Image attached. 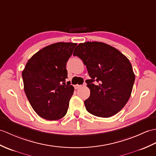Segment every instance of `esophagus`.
Returning <instances> with one entry per match:
<instances>
[{
    "instance_id": "esophagus-1",
    "label": "esophagus",
    "mask_w": 156,
    "mask_h": 156,
    "mask_svg": "<svg viewBox=\"0 0 156 156\" xmlns=\"http://www.w3.org/2000/svg\"><path fill=\"white\" fill-rule=\"evenodd\" d=\"M81 86H82L81 85L76 84V85H75V86H74V88H75V89H78V88H80Z\"/></svg>"
}]
</instances>
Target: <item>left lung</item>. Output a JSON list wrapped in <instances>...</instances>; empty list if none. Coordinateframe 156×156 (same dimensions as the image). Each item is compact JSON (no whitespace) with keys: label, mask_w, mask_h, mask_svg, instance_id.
Returning a JSON list of instances; mask_svg holds the SVG:
<instances>
[{"label":"left lung","mask_w":156,"mask_h":156,"mask_svg":"<svg viewBox=\"0 0 156 156\" xmlns=\"http://www.w3.org/2000/svg\"><path fill=\"white\" fill-rule=\"evenodd\" d=\"M73 55L83 61L91 78L86 80L90 90V97L84 101L86 110L101 118L116 114L128 102L135 81L128 58L100 42L80 43Z\"/></svg>","instance_id":"8db88e82"}]
</instances>
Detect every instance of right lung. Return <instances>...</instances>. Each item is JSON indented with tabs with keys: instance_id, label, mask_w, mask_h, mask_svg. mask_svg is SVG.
<instances>
[{
	"instance_id": "add662e5",
	"label": "right lung",
	"mask_w": 156,
	"mask_h": 156,
	"mask_svg": "<svg viewBox=\"0 0 156 156\" xmlns=\"http://www.w3.org/2000/svg\"><path fill=\"white\" fill-rule=\"evenodd\" d=\"M76 43L57 42L39 50L22 72L24 90L39 116L57 120L67 113L74 88L67 82L66 62Z\"/></svg>"
}]
</instances>
